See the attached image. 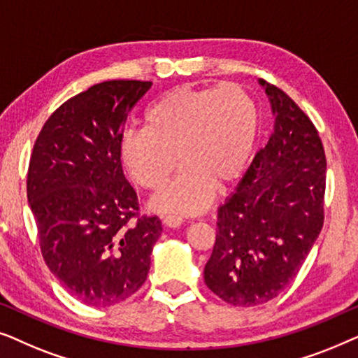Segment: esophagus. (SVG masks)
<instances>
[{"mask_svg": "<svg viewBox=\"0 0 358 358\" xmlns=\"http://www.w3.org/2000/svg\"><path fill=\"white\" fill-rule=\"evenodd\" d=\"M163 223L168 228H178V227H180V223H182V220H180L179 217H173V215H168V217H163Z\"/></svg>", "mask_w": 358, "mask_h": 358, "instance_id": "1", "label": "esophagus"}]
</instances>
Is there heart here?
I'll return each instance as SVG.
<instances>
[{"mask_svg": "<svg viewBox=\"0 0 358 358\" xmlns=\"http://www.w3.org/2000/svg\"><path fill=\"white\" fill-rule=\"evenodd\" d=\"M259 114L251 94L234 83L217 87H174L145 112V129L124 134L122 164L140 187L163 189L153 199L161 212L195 215L208 207L213 187L236 180L251 159Z\"/></svg>", "mask_w": 358, "mask_h": 358, "instance_id": "b5f03b06", "label": "heart"}]
</instances>
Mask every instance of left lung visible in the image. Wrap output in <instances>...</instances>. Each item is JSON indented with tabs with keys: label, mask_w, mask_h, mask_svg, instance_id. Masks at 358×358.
<instances>
[{
	"label": "left lung",
	"mask_w": 358,
	"mask_h": 358,
	"mask_svg": "<svg viewBox=\"0 0 358 358\" xmlns=\"http://www.w3.org/2000/svg\"><path fill=\"white\" fill-rule=\"evenodd\" d=\"M275 115L267 145L218 208L207 287L233 306H257L296 277L324 223L326 156L305 112L261 80Z\"/></svg>",
	"instance_id": "obj_1"
}]
</instances>
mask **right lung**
<instances>
[{"mask_svg":"<svg viewBox=\"0 0 358 358\" xmlns=\"http://www.w3.org/2000/svg\"><path fill=\"white\" fill-rule=\"evenodd\" d=\"M150 81L112 80L58 107L43 124L27 171V200L43 261L76 300L110 306L134 295L161 236L138 213L119 143Z\"/></svg>","mask_w":358,"mask_h":358,"instance_id":"right-lung-1","label":"right lung"}]
</instances>
